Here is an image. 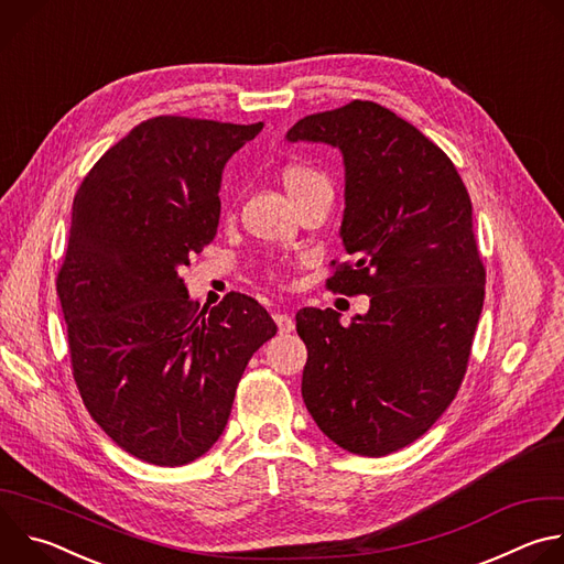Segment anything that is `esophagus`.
Listing matches in <instances>:
<instances>
[{
	"instance_id": "1",
	"label": "esophagus",
	"mask_w": 564,
	"mask_h": 564,
	"mask_svg": "<svg viewBox=\"0 0 564 564\" xmlns=\"http://www.w3.org/2000/svg\"><path fill=\"white\" fill-rule=\"evenodd\" d=\"M274 321H276V328H279L281 335H288V333L294 330L292 316H288V314H283V312H276V314H274Z\"/></svg>"
}]
</instances>
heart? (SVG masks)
Listing matches in <instances>:
<instances>
[{
	"mask_svg": "<svg viewBox=\"0 0 564 564\" xmlns=\"http://www.w3.org/2000/svg\"><path fill=\"white\" fill-rule=\"evenodd\" d=\"M281 185H283V189L288 192V196L292 198V203L310 187V185H314V183H318V181H326L324 178V174H318L316 170H312V167H307V165H285L283 170H281ZM272 276L274 279H283V274L281 272H272Z\"/></svg>",
	"mask_w": 564,
	"mask_h": 564,
	"instance_id": "1",
	"label": "heart"
}]
</instances>
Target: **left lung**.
I'll return each instance as SVG.
<instances>
[{"mask_svg":"<svg viewBox=\"0 0 564 564\" xmlns=\"http://www.w3.org/2000/svg\"><path fill=\"white\" fill-rule=\"evenodd\" d=\"M288 140L341 149V238L355 261H333L326 285L370 296L350 326L330 307L296 312L301 394L335 444L381 457L420 440L466 375L487 281L470 196L433 140L370 100L305 116Z\"/></svg>","mask_w":564,"mask_h":564,"instance_id":"obj_1","label":"left lung"}]
</instances>
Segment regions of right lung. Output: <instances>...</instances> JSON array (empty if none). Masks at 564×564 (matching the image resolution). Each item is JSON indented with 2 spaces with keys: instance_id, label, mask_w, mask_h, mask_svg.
<instances>
[{
  "instance_id": "obj_1",
  "label": "right lung",
  "mask_w": 564,
  "mask_h": 564,
  "mask_svg": "<svg viewBox=\"0 0 564 564\" xmlns=\"http://www.w3.org/2000/svg\"><path fill=\"white\" fill-rule=\"evenodd\" d=\"M261 129L149 118L73 198L55 281L73 379L96 424L142 462L183 466L205 455L248 361L276 335L252 296L231 292L198 310L178 274L216 236L225 163Z\"/></svg>"
}]
</instances>
